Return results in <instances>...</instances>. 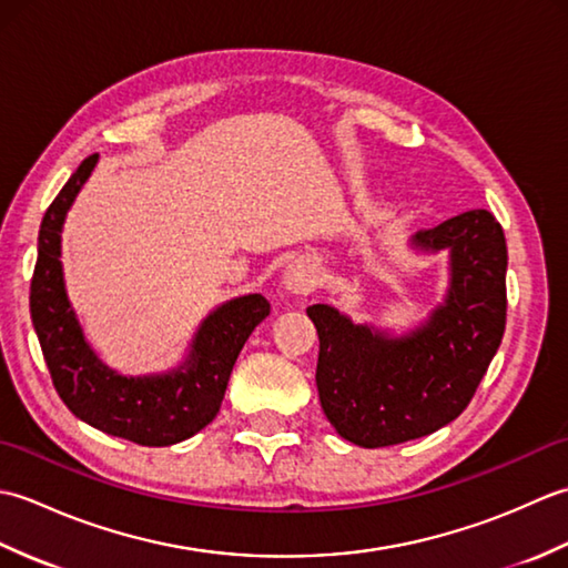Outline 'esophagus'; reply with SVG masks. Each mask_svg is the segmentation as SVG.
Listing matches in <instances>:
<instances>
[{"label": "esophagus", "mask_w": 568, "mask_h": 568, "mask_svg": "<svg viewBox=\"0 0 568 568\" xmlns=\"http://www.w3.org/2000/svg\"><path fill=\"white\" fill-rule=\"evenodd\" d=\"M283 283H285L287 291L295 293V295H310L317 285L315 265H312V261H307V258H297L295 263L287 265Z\"/></svg>", "instance_id": "1"}]
</instances>
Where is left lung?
Instances as JSON below:
<instances>
[{"label":"left lung","mask_w":568,"mask_h":568,"mask_svg":"<svg viewBox=\"0 0 568 568\" xmlns=\"http://www.w3.org/2000/svg\"><path fill=\"white\" fill-rule=\"evenodd\" d=\"M452 251V287L429 322L403 339L354 324L329 305L307 307L320 334L317 390L344 439L366 449L427 437L464 413L503 342L508 246L488 210L452 216L415 236Z\"/></svg>","instance_id":"8db88e82"}]
</instances>
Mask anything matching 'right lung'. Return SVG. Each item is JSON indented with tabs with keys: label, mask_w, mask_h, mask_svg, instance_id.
Masks as SVG:
<instances>
[{
	"label": "right lung",
	"mask_w": 568,
	"mask_h": 568,
	"mask_svg": "<svg viewBox=\"0 0 568 568\" xmlns=\"http://www.w3.org/2000/svg\"><path fill=\"white\" fill-rule=\"evenodd\" d=\"M94 163L98 153L80 163L41 222L29 303L45 366L60 400L88 425L141 446L183 442L220 413L236 356L271 315V303L263 295H246L222 305L204 320L185 366L168 376L124 378L106 368L82 339L60 268V229Z\"/></svg>",
	"instance_id": "1"
}]
</instances>
